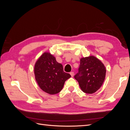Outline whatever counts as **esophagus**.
Instances as JSON below:
<instances>
[{"label":"esophagus","mask_w":130,"mask_h":130,"mask_svg":"<svg viewBox=\"0 0 130 130\" xmlns=\"http://www.w3.org/2000/svg\"><path fill=\"white\" fill-rule=\"evenodd\" d=\"M70 74L71 76H72V77H73L74 75V72H73V71H72V72H70Z\"/></svg>","instance_id":"esophagus-1"}]
</instances>
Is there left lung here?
<instances>
[{
  "mask_svg": "<svg viewBox=\"0 0 130 130\" xmlns=\"http://www.w3.org/2000/svg\"><path fill=\"white\" fill-rule=\"evenodd\" d=\"M104 65L97 58L90 56L80 59L78 73L74 76L83 92L93 94L103 84L106 77Z\"/></svg>",
  "mask_w": 130,
  "mask_h": 130,
  "instance_id": "1",
  "label": "left lung"
}]
</instances>
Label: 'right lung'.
Segmentation results:
<instances>
[{
    "instance_id": "1",
    "label": "right lung",
    "mask_w": 130,
    "mask_h": 130,
    "mask_svg": "<svg viewBox=\"0 0 130 130\" xmlns=\"http://www.w3.org/2000/svg\"><path fill=\"white\" fill-rule=\"evenodd\" d=\"M35 79L40 88L49 94H55L62 90L65 82L70 78L65 73L62 64L49 52H44L36 62L34 68Z\"/></svg>"
}]
</instances>
